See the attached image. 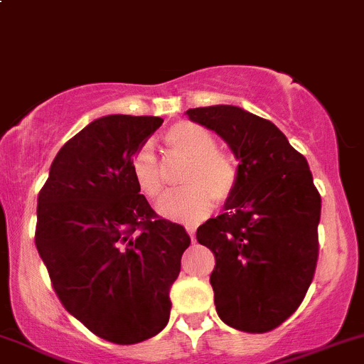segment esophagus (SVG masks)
Instances as JSON below:
<instances>
[{
  "label": "esophagus",
  "instance_id": "obj_1",
  "mask_svg": "<svg viewBox=\"0 0 364 364\" xmlns=\"http://www.w3.org/2000/svg\"><path fill=\"white\" fill-rule=\"evenodd\" d=\"M186 232L190 234V237H192V241L196 240V229H193V227H186Z\"/></svg>",
  "mask_w": 364,
  "mask_h": 364
}]
</instances>
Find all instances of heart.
I'll return each mask as SVG.
<instances>
[{"instance_id":"obj_1","label":"heart","mask_w":364,"mask_h":364,"mask_svg":"<svg viewBox=\"0 0 364 364\" xmlns=\"http://www.w3.org/2000/svg\"><path fill=\"white\" fill-rule=\"evenodd\" d=\"M164 144L174 160L186 161L181 176L185 190L168 193L156 209L174 222L196 223L205 218L216 200H227L240 185V167L234 156L216 149V139L203 124L181 121L164 132ZM130 171L139 192L159 199L165 186L164 165L151 144H142L130 159Z\"/></svg>"}]
</instances>
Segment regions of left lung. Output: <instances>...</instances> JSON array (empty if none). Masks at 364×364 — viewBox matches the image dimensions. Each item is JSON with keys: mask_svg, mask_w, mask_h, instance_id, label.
Returning <instances> with one entry per match:
<instances>
[{"mask_svg": "<svg viewBox=\"0 0 364 364\" xmlns=\"http://www.w3.org/2000/svg\"><path fill=\"white\" fill-rule=\"evenodd\" d=\"M186 114L240 161L236 193L197 229V241L215 253L216 311L240 331H271L297 310L317 266L321 196L308 161L271 121L236 105Z\"/></svg>", "mask_w": 364, "mask_h": 364, "instance_id": "left-lung-1", "label": "left lung"}]
</instances>
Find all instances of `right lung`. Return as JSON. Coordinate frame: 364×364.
Instances as JSON below:
<instances>
[{
    "label": "right lung",
    "mask_w": 364,
    "mask_h": 364,
    "mask_svg": "<svg viewBox=\"0 0 364 364\" xmlns=\"http://www.w3.org/2000/svg\"><path fill=\"white\" fill-rule=\"evenodd\" d=\"M156 116L91 121L58 151L38 193L35 245L63 306L119 345L159 335L168 291L190 247L185 227L159 218L130 159L161 127Z\"/></svg>",
    "instance_id": "obj_1"
}]
</instances>
